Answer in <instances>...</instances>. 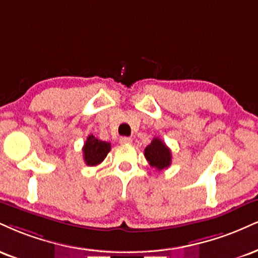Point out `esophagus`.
I'll list each match as a JSON object with an SVG mask.
<instances>
[{
    "label": "esophagus",
    "mask_w": 258,
    "mask_h": 258,
    "mask_svg": "<svg viewBox=\"0 0 258 258\" xmlns=\"http://www.w3.org/2000/svg\"><path fill=\"white\" fill-rule=\"evenodd\" d=\"M131 143H132L131 138H128V137H121L120 138V144L127 145V144H131Z\"/></svg>",
    "instance_id": "1"
}]
</instances>
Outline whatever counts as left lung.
I'll return each mask as SVG.
<instances>
[{
  "label": "left lung",
  "instance_id": "8db88e82",
  "mask_svg": "<svg viewBox=\"0 0 258 258\" xmlns=\"http://www.w3.org/2000/svg\"><path fill=\"white\" fill-rule=\"evenodd\" d=\"M144 156L149 164L157 170L168 168L172 162V153L169 148L159 138H154L153 142L145 148Z\"/></svg>",
  "mask_w": 258,
  "mask_h": 258
}]
</instances>
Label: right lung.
Listing matches in <instances>:
<instances>
[{"label":"right lung","mask_w":258,"mask_h":258,"mask_svg":"<svg viewBox=\"0 0 258 258\" xmlns=\"http://www.w3.org/2000/svg\"><path fill=\"white\" fill-rule=\"evenodd\" d=\"M110 151V143L99 141L94 135H90L83 147L84 161L88 166H97L105 159Z\"/></svg>","instance_id":"right-lung-1"}]
</instances>
